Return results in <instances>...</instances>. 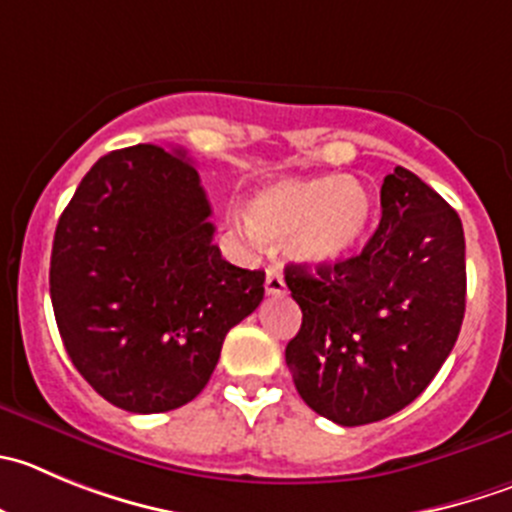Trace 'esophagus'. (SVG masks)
Returning a JSON list of instances; mask_svg holds the SVG:
<instances>
[{
	"mask_svg": "<svg viewBox=\"0 0 512 512\" xmlns=\"http://www.w3.org/2000/svg\"><path fill=\"white\" fill-rule=\"evenodd\" d=\"M286 291V281L284 274L279 269H269L266 271V294L269 296H281Z\"/></svg>",
	"mask_w": 512,
	"mask_h": 512,
	"instance_id": "34e87169",
	"label": "esophagus"
}]
</instances>
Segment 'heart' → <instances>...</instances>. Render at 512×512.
<instances>
[{
  "label": "heart",
  "instance_id": "obj_1",
  "mask_svg": "<svg viewBox=\"0 0 512 512\" xmlns=\"http://www.w3.org/2000/svg\"><path fill=\"white\" fill-rule=\"evenodd\" d=\"M243 216L259 238H289L296 259L329 266L352 256L367 238L374 201L362 180L352 175L279 178L248 198Z\"/></svg>",
  "mask_w": 512,
  "mask_h": 512
}]
</instances>
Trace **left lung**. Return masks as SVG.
Returning <instances> with one entry per match:
<instances>
[{
    "mask_svg": "<svg viewBox=\"0 0 512 512\" xmlns=\"http://www.w3.org/2000/svg\"><path fill=\"white\" fill-rule=\"evenodd\" d=\"M301 329L286 344L296 392L342 427L415 402L435 379L465 316V233L450 203L397 165L382 183V221L359 256L286 266Z\"/></svg>",
    "mask_w": 512,
    "mask_h": 512,
    "instance_id": "obj_1",
    "label": "left lung"
}]
</instances>
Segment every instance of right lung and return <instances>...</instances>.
Here are the masks:
<instances>
[{"mask_svg":"<svg viewBox=\"0 0 512 512\" xmlns=\"http://www.w3.org/2000/svg\"><path fill=\"white\" fill-rule=\"evenodd\" d=\"M186 150L102 155L62 211L50 296L77 372L120 410L188 405L226 334L264 299V271L228 264Z\"/></svg>","mask_w":512,"mask_h":512,"instance_id":"obj_1","label":"right lung"}]
</instances>
